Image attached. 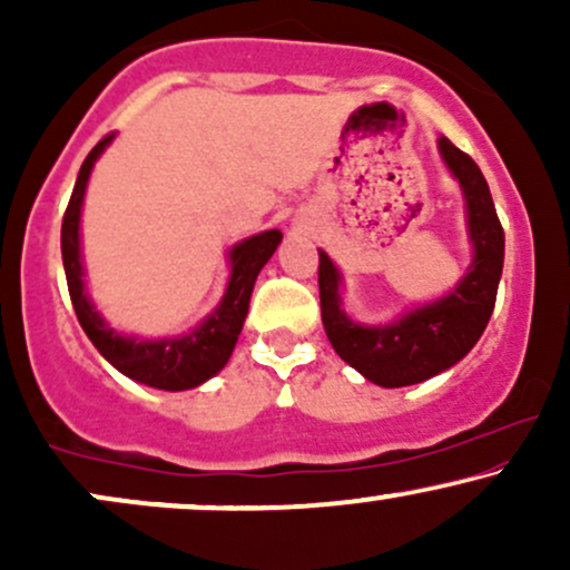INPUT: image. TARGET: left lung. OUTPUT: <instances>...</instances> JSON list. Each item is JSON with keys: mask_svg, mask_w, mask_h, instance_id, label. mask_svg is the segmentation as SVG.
Here are the masks:
<instances>
[{"mask_svg": "<svg viewBox=\"0 0 570 570\" xmlns=\"http://www.w3.org/2000/svg\"><path fill=\"white\" fill-rule=\"evenodd\" d=\"M466 200L472 265L444 297L417 305L389 324H358L343 311V273L318 248L322 322L345 364L383 389H402L440 375L474 348L490 322L503 271V227L480 166L453 141H436Z\"/></svg>", "mask_w": 570, "mask_h": 570, "instance_id": "left-lung-1", "label": "left lung"}]
</instances>
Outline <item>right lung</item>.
<instances>
[{
    "mask_svg": "<svg viewBox=\"0 0 570 570\" xmlns=\"http://www.w3.org/2000/svg\"><path fill=\"white\" fill-rule=\"evenodd\" d=\"M112 139L115 134L104 136L90 149L80 174H77V185L71 189L67 214H63L61 254L71 305H75V313L80 318L85 335L90 337V343L96 345L98 353L115 370H120L122 375L130 377V381L153 385V389L160 391L195 389V385L206 383L208 377L217 375L230 362L235 343H238L240 330H244L254 281H257L267 259L273 257V252H276L284 235H281V230H265L230 248V254H227V259H230V281H227L225 297L187 335L160 340L120 335L96 311L94 299H90L88 289H85V265L80 252V217L85 189H88V179L96 160L101 158V153L112 144Z\"/></svg>",
    "mask_w": 570,
    "mask_h": 570,
    "instance_id": "right-lung-1",
    "label": "right lung"
}]
</instances>
